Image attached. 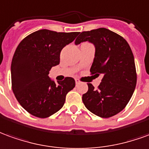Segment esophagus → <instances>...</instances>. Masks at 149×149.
Segmentation results:
<instances>
[{
    "label": "esophagus",
    "instance_id": "34e87169",
    "mask_svg": "<svg viewBox=\"0 0 149 149\" xmlns=\"http://www.w3.org/2000/svg\"><path fill=\"white\" fill-rule=\"evenodd\" d=\"M75 83H76V85H78V84H79L80 83V81L78 79H75Z\"/></svg>",
    "mask_w": 149,
    "mask_h": 149
}]
</instances>
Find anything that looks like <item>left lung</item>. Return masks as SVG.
Masks as SVG:
<instances>
[{"label": "left lung", "instance_id": "obj_1", "mask_svg": "<svg viewBox=\"0 0 149 149\" xmlns=\"http://www.w3.org/2000/svg\"><path fill=\"white\" fill-rule=\"evenodd\" d=\"M92 43L95 58L90 71L102 75L98 89L87 83L88 91L83 95L86 108L98 116L109 118L126 107L136 85V72L132 51L127 41L105 28L84 31L75 40Z\"/></svg>", "mask_w": 149, "mask_h": 149}]
</instances>
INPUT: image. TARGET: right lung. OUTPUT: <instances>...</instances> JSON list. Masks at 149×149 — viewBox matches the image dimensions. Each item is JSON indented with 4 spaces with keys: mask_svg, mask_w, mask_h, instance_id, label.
Returning <instances> with one entry per match:
<instances>
[{
    "mask_svg": "<svg viewBox=\"0 0 149 149\" xmlns=\"http://www.w3.org/2000/svg\"><path fill=\"white\" fill-rule=\"evenodd\" d=\"M79 33L40 29L17 47L11 63L12 89L19 103L33 116L46 118L58 111L66 94L75 86L73 78L55 83L48 74L53 66L59 64L63 47Z\"/></svg>",
    "mask_w": 149,
    "mask_h": 149,
    "instance_id": "1",
    "label": "right lung"
}]
</instances>
